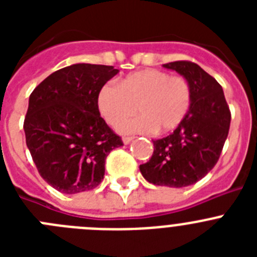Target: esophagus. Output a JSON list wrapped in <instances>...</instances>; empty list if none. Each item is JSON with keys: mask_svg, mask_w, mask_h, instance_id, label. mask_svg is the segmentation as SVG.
Listing matches in <instances>:
<instances>
[{"mask_svg": "<svg viewBox=\"0 0 257 257\" xmlns=\"http://www.w3.org/2000/svg\"><path fill=\"white\" fill-rule=\"evenodd\" d=\"M133 140H134V138H130V136H123V138H122V142H123V144H130Z\"/></svg>", "mask_w": 257, "mask_h": 257, "instance_id": "1", "label": "esophagus"}]
</instances>
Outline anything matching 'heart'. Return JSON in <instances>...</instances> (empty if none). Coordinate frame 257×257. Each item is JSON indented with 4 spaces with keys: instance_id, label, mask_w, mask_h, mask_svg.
<instances>
[{
    "instance_id": "1",
    "label": "heart",
    "mask_w": 257,
    "mask_h": 257,
    "mask_svg": "<svg viewBox=\"0 0 257 257\" xmlns=\"http://www.w3.org/2000/svg\"><path fill=\"white\" fill-rule=\"evenodd\" d=\"M192 104V87L187 78L167 72L147 69L127 76L119 85L104 83L97 92V108L113 127L142 115L122 126L124 133H170L187 117Z\"/></svg>"
}]
</instances>
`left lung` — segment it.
Here are the masks:
<instances>
[{"label":"left lung","instance_id":"1","mask_svg":"<svg viewBox=\"0 0 257 257\" xmlns=\"http://www.w3.org/2000/svg\"><path fill=\"white\" fill-rule=\"evenodd\" d=\"M163 67L188 79L192 104L171 135L153 140L152 158L140 165V172L154 185L183 188L205 178L219 161L228 138L230 110L220 83L198 64L180 60Z\"/></svg>","mask_w":257,"mask_h":257}]
</instances>
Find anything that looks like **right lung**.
Listing matches in <instances>:
<instances>
[{
    "instance_id": "1",
    "label": "right lung",
    "mask_w": 257,
    "mask_h": 257,
    "mask_svg": "<svg viewBox=\"0 0 257 257\" xmlns=\"http://www.w3.org/2000/svg\"><path fill=\"white\" fill-rule=\"evenodd\" d=\"M117 73L112 65H69L50 74L29 96L27 147L41 176L59 192L96 188L106 156L123 145L97 108V92Z\"/></svg>"
}]
</instances>
